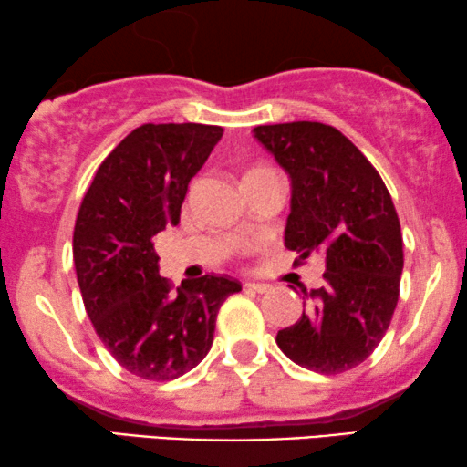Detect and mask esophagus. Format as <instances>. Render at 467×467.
I'll return each instance as SVG.
<instances>
[{
    "label": "esophagus",
    "instance_id": "esophagus-1",
    "mask_svg": "<svg viewBox=\"0 0 467 467\" xmlns=\"http://www.w3.org/2000/svg\"><path fill=\"white\" fill-rule=\"evenodd\" d=\"M246 289H251V292L255 294H268L272 285H268V283H244Z\"/></svg>",
    "mask_w": 467,
    "mask_h": 467
}]
</instances>
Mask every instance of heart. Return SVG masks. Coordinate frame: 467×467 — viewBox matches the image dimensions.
Wrapping results in <instances>:
<instances>
[{"mask_svg": "<svg viewBox=\"0 0 467 467\" xmlns=\"http://www.w3.org/2000/svg\"><path fill=\"white\" fill-rule=\"evenodd\" d=\"M255 171H264V169H253V171H248V173H255ZM248 173H246V175H248Z\"/></svg>", "mask_w": 467, "mask_h": 467, "instance_id": "1", "label": "heart"}]
</instances>
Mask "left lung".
I'll list each match as a JSON object with an SVG mask.
<instances>
[{
	"instance_id": "left-lung-1",
	"label": "left lung",
	"mask_w": 467,
	"mask_h": 467,
	"mask_svg": "<svg viewBox=\"0 0 467 467\" xmlns=\"http://www.w3.org/2000/svg\"><path fill=\"white\" fill-rule=\"evenodd\" d=\"M292 180L285 246L296 264L319 255L324 285L302 289L306 311L276 345L308 371L337 375L365 362L389 330L403 272V238L384 180L335 126L253 129Z\"/></svg>"
}]
</instances>
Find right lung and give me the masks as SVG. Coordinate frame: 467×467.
Segmentation results:
<instances>
[{"label":"right lung","instance_id":"add662e5","mask_svg":"<svg viewBox=\"0 0 467 467\" xmlns=\"http://www.w3.org/2000/svg\"><path fill=\"white\" fill-rule=\"evenodd\" d=\"M221 137L208 124L139 126L102 161L78 208L72 257L83 305L109 354L137 378L169 381L195 368L221 305L242 289L205 275L173 292L154 251Z\"/></svg>","mask_w":467,"mask_h":467}]
</instances>
